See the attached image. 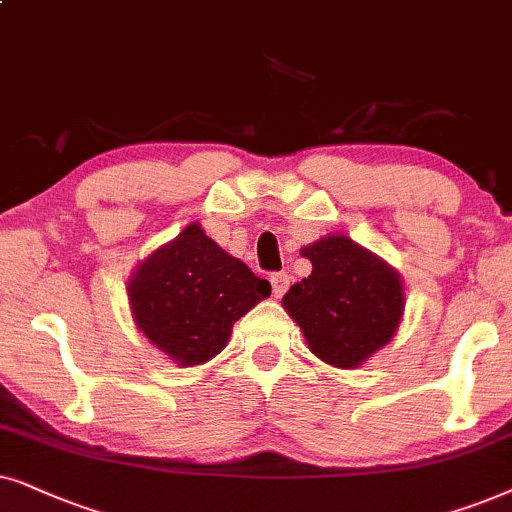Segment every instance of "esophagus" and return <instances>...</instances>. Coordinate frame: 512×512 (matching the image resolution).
<instances>
[{
  "label": "esophagus",
  "mask_w": 512,
  "mask_h": 512,
  "mask_svg": "<svg viewBox=\"0 0 512 512\" xmlns=\"http://www.w3.org/2000/svg\"><path fill=\"white\" fill-rule=\"evenodd\" d=\"M290 288V276L288 274H274L271 276V290H274V297H283L285 290Z\"/></svg>",
  "instance_id": "1"
}]
</instances>
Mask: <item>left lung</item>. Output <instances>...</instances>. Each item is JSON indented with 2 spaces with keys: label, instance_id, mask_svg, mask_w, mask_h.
<instances>
[{
  "label": "left lung",
  "instance_id": "left-lung-1",
  "mask_svg": "<svg viewBox=\"0 0 512 512\" xmlns=\"http://www.w3.org/2000/svg\"><path fill=\"white\" fill-rule=\"evenodd\" d=\"M311 274L292 285L283 309L311 353L323 363L356 370L391 342L405 313L398 271L344 234H327L302 248Z\"/></svg>",
  "mask_w": 512,
  "mask_h": 512
}]
</instances>
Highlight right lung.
Returning a JSON list of instances; mask_svg holds the SVG:
<instances>
[{
  "mask_svg": "<svg viewBox=\"0 0 512 512\" xmlns=\"http://www.w3.org/2000/svg\"><path fill=\"white\" fill-rule=\"evenodd\" d=\"M135 327L177 367L215 358L231 327L271 295V285L189 222L133 269L126 283Z\"/></svg>",
  "mask_w": 512,
  "mask_h": 512,
  "instance_id": "obj_1",
  "label": "right lung"
}]
</instances>
